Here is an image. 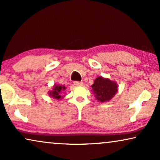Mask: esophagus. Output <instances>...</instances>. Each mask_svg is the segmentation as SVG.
<instances>
[{
    "label": "esophagus",
    "instance_id": "obj_1",
    "mask_svg": "<svg viewBox=\"0 0 160 160\" xmlns=\"http://www.w3.org/2000/svg\"><path fill=\"white\" fill-rule=\"evenodd\" d=\"M74 85H76V86H82L83 83L82 82H74Z\"/></svg>",
    "mask_w": 160,
    "mask_h": 160
}]
</instances>
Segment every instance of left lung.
Masks as SVG:
<instances>
[{"mask_svg": "<svg viewBox=\"0 0 160 160\" xmlns=\"http://www.w3.org/2000/svg\"><path fill=\"white\" fill-rule=\"evenodd\" d=\"M92 90L98 101L104 102L112 99L118 91V85L109 78L98 76L92 85Z\"/></svg>", "mask_w": 160, "mask_h": 160, "instance_id": "obj_1", "label": "left lung"}]
</instances>
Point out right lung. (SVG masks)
<instances>
[{
    "instance_id": "right-lung-1",
    "label": "right lung",
    "mask_w": 160,
    "mask_h": 160,
    "mask_svg": "<svg viewBox=\"0 0 160 160\" xmlns=\"http://www.w3.org/2000/svg\"><path fill=\"white\" fill-rule=\"evenodd\" d=\"M65 89H66V87L63 86V85L54 84L52 90L49 92V95L51 98H53L54 99L61 100L63 98L62 94L64 93Z\"/></svg>"
}]
</instances>
